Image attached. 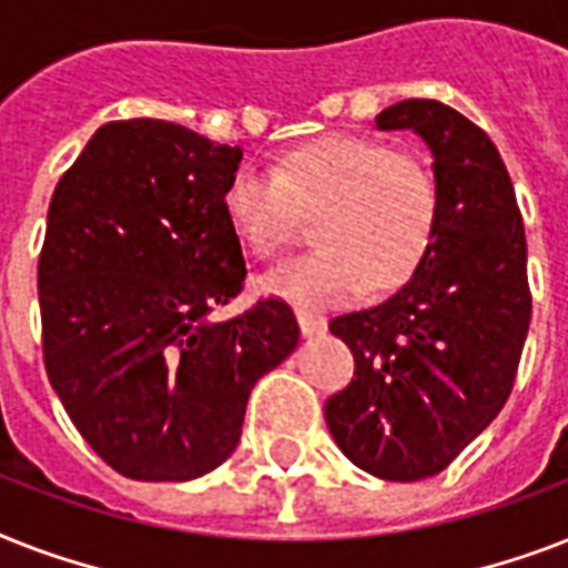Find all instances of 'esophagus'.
Returning a JSON list of instances; mask_svg holds the SVG:
<instances>
[{"label": "esophagus", "instance_id": "esophagus-1", "mask_svg": "<svg viewBox=\"0 0 568 568\" xmlns=\"http://www.w3.org/2000/svg\"><path fill=\"white\" fill-rule=\"evenodd\" d=\"M297 324H301L303 336H321L327 329V321L310 310H297Z\"/></svg>", "mask_w": 568, "mask_h": 568}]
</instances>
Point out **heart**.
I'll return each instance as SVG.
<instances>
[{"instance_id":"b5f03b06","label":"heart","mask_w":568,"mask_h":568,"mask_svg":"<svg viewBox=\"0 0 568 568\" xmlns=\"http://www.w3.org/2000/svg\"><path fill=\"white\" fill-rule=\"evenodd\" d=\"M223 209L244 247L276 258L318 212V250L265 276V292L303 310H329L368 288H395L430 247L439 185L430 164L386 141L327 135L285 153L276 171L241 164Z\"/></svg>"}]
</instances>
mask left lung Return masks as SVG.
<instances>
[{
	"label": "left lung",
	"instance_id": "obj_1",
	"mask_svg": "<svg viewBox=\"0 0 568 568\" xmlns=\"http://www.w3.org/2000/svg\"><path fill=\"white\" fill-rule=\"evenodd\" d=\"M377 129L430 146L439 221L409 283L329 321L356 368L324 418L354 466L409 484L439 475L510 397L530 327L528 244L484 129L436 100L395 102Z\"/></svg>",
	"mask_w": 568,
	"mask_h": 568
}]
</instances>
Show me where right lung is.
I'll return each mask as SVG.
<instances>
[{"label":"right lung","instance_id":"right-lung-1","mask_svg":"<svg viewBox=\"0 0 568 568\" xmlns=\"http://www.w3.org/2000/svg\"><path fill=\"white\" fill-rule=\"evenodd\" d=\"M241 146L168 120L93 132L38 262L43 365L84 442L132 480H194L241 439L250 388L301 338L267 297L214 321L247 267L223 209Z\"/></svg>","mask_w":568,"mask_h":568}]
</instances>
